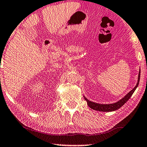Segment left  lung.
<instances>
[{"mask_svg":"<svg viewBox=\"0 0 147 147\" xmlns=\"http://www.w3.org/2000/svg\"><path fill=\"white\" fill-rule=\"evenodd\" d=\"M140 76V71L139 72V74H138V79L137 84H136V86L131 90V91L128 92V93L126 94V95L124 96L122 99L119 100V101L117 102H116V103L111 104H100L94 103L93 102L89 101V100L85 97H84V99L86 100V102H87L88 103V105L90 108H92V109H93L94 110H97V111L112 112V111H114V110L119 109L120 108H121L122 106L130 99V98L131 97L132 94H133L134 92L135 91L136 88H137V86H138V84H139Z\"/></svg>","mask_w":147,"mask_h":147,"instance_id":"obj_1","label":"left lung"}]
</instances>
